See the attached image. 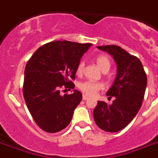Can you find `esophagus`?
Instances as JSON below:
<instances>
[{
    "mask_svg": "<svg viewBox=\"0 0 158 158\" xmlns=\"http://www.w3.org/2000/svg\"><path fill=\"white\" fill-rule=\"evenodd\" d=\"M88 99H89V97L85 95V94H84V95H83V100H88Z\"/></svg>",
    "mask_w": 158,
    "mask_h": 158,
    "instance_id": "esophagus-1",
    "label": "esophagus"
}]
</instances>
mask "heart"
Segmentation results:
<instances>
[{
    "label": "heart",
    "mask_w": 158,
    "mask_h": 158,
    "mask_svg": "<svg viewBox=\"0 0 158 158\" xmlns=\"http://www.w3.org/2000/svg\"><path fill=\"white\" fill-rule=\"evenodd\" d=\"M97 64L100 67V69L103 72H107L110 68V59L105 55H99L96 57ZM84 67V62L80 61L77 65L76 72L77 74L80 75L83 74ZM79 89L83 93H84L89 96H95L99 90H101L104 88V84L102 82H95L92 80H87L79 85Z\"/></svg>",
    "instance_id": "1"
}]
</instances>
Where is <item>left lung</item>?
Returning <instances> with one entry per match:
<instances>
[{
	"instance_id": "8db88e82",
	"label": "left lung",
	"mask_w": 158,
	"mask_h": 158,
	"mask_svg": "<svg viewBox=\"0 0 158 158\" xmlns=\"http://www.w3.org/2000/svg\"><path fill=\"white\" fill-rule=\"evenodd\" d=\"M112 56L117 64V74L106 93L115 97L111 105L98 102L94 110L96 125L106 132H118L126 127L142 106L147 87V75L138 57L115 45L97 47Z\"/></svg>"
}]
</instances>
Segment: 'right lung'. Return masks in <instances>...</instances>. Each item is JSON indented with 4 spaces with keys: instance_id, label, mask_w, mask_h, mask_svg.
Listing matches in <instances>:
<instances>
[{
    "instance_id": "1",
    "label": "right lung",
    "mask_w": 158,
    "mask_h": 158,
    "mask_svg": "<svg viewBox=\"0 0 158 158\" xmlns=\"http://www.w3.org/2000/svg\"><path fill=\"white\" fill-rule=\"evenodd\" d=\"M92 43L55 41L46 43L28 60L24 69L23 94L37 125L48 133L64 130L82 100V94L60 95V89L70 90L75 85L77 65Z\"/></svg>"
}]
</instances>
